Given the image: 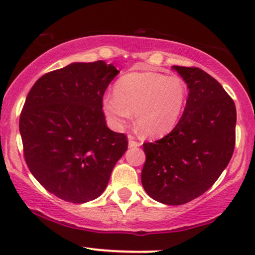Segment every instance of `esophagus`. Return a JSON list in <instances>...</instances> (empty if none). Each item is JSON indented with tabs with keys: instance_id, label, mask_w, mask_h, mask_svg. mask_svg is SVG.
I'll use <instances>...</instances> for the list:
<instances>
[{
	"instance_id": "34e87169",
	"label": "esophagus",
	"mask_w": 255,
	"mask_h": 255,
	"mask_svg": "<svg viewBox=\"0 0 255 255\" xmlns=\"http://www.w3.org/2000/svg\"><path fill=\"white\" fill-rule=\"evenodd\" d=\"M140 145L141 144H140L139 141H136L133 136H129V139H128V146H129V147H139Z\"/></svg>"
}]
</instances>
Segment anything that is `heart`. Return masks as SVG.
I'll use <instances>...</instances> for the list:
<instances>
[{"instance_id":"b5f03b06","label":"heart","mask_w":255,"mask_h":255,"mask_svg":"<svg viewBox=\"0 0 255 255\" xmlns=\"http://www.w3.org/2000/svg\"><path fill=\"white\" fill-rule=\"evenodd\" d=\"M187 86L176 75L158 72H130L115 85V96L103 101L105 115L122 128L135 113L137 129L146 136H159L177 125L187 102Z\"/></svg>"}]
</instances>
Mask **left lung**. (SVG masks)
Returning a JSON list of instances; mask_svg holds the SVG:
<instances>
[{
    "mask_svg": "<svg viewBox=\"0 0 255 255\" xmlns=\"http://www.w3.org/2000/svg\"><path fill=\"white\" fill-rule=\"evenodd\" d=\"M172 68L189 89L186 108L170 133L142 145L141 182L148 195L182 205L204 194L230 162L235 147L236 108L222 85L197 67Z\"/></svg>",
    "mask_w": 255,
    "mask_h": 255,
    "instance_id": "8db88e82",
    "label": "left lung"
}]
</instances>
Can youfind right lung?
Masks as SVG:
<instances>
[{
	"label": "right lung",
	"mask_w": 255,
	"mask_h": 255,
	"mask_svg": "<svg viewBox=\"0 0 255 255\" xmlns=\"http://www.w3.org/2000/svg\"><path fill=\"white\" fill-rule=\"evenodd\" d=\"M119 71L104 61L72 63L44 74L19 121L28 169L46 191L83 204L98 198L128 148L105 124L103 96Z\"/></svg>",
	"instance_id": "right-lung-1"
}]
</instances>
